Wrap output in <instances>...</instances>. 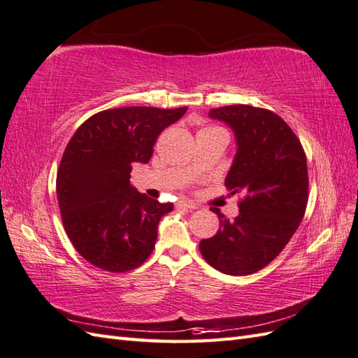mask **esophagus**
<instances>
[{
    "label": "esophagus",
    "instance_id": "34e87169",
    "mask_svg": "<svg viewBox=\"0 0 358 358\" xmlns=\"http://www.w3.org/2000/svg\"><path fill=\"white\" fill-rule=\"evenodd\" d=\"M177 207H180V209H189V210H194V209H196V204L190 203V201H186V199H180V201L177 203Z\"/></svg>",
    "mask_w": 358,
    "mask_h": 358
}]
</instances>
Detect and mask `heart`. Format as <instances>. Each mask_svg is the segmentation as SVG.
Returning a JSON list of instances; mask_svg holds the SVG:
<instances>
[{
  "mask_svg": "<svg viewBox=\"0 0 358 358\" xmlns=\"http://www.w3.org/2000/svg\"><path fill=\"white\" fill-rule=\"evenodd\" d=\"M206 129H217V128H206Z\"/></svg>",
  "mask_w": 358,
  "mask_h": 358,
  "instance_id": "obj_1",
  "label": "heart"
}]
</instances>
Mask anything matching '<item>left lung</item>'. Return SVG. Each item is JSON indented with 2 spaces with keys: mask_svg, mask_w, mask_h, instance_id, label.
<instances>
[{
  "mask_svg": "<svg viewBox=\"0 0 358 358\" xmlns=\"http://www.w3.org/2000/svg\"><path fill=\"white\" fill-rule=\"evenodd\" d=\"M209 115L235 131L238 151L226 187L243 196L234 220L212 207L221 227L199 243V252L218 271L247 276L276 259L301 226L308 204L306 155L285 120L265 108L229 105Z\"/></svg>",
  "mask_w": 358,
  "mask_h": 358,
  "instance_id": "1",
  "label": "left lung"
}]
</instances>
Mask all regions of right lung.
<instances>
[{
    "label": "right lung",
    "mask_w": 358,
    "mask_h": 358,
    "mask_svg": "<svg viewBox=\"0 0 358 358\" xmlns=\"http://www.w3.org/2000/svg\"><path fill=\"white\" fill-rule=\"evenodd\" d=\"M187 106H124L96 113L74 132L57 169L56 194L71 244L94 267L127 273L151 256L172 203L138 194L132 164L148 163L155 140Z\"/></svg>",
    "instance_id": "1"
}]
</instances>
